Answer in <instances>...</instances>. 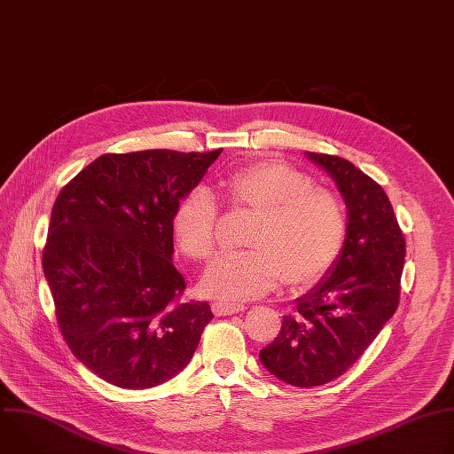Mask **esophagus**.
I'll use <instances>...</instances> for the list:
<instances>
[{
  "label": "esophagus",
  "mask_w": 454,
  "mask_h": 454,
  "mask_svg": "<svg viewBox=\"0 0 454 454\" xmlns=\"http://www.w3.org/2000/svg\"><path fill=\"white\" fill-rule=\"evenodd\" d=\"M246 309L244 303H237V301H228V300H215L212 303V310L215 316H230V314H237L242 312Z\"/></svg>",
  "instance_id": "34e87169"
}]
</instances>
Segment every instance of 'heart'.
Instances as JSON below:
<instances>
[{
    "mask_svg": "<svg viewBox=\"0 0 454 454\" xmlns=\"http://www.w3.org/2000/svg\"><path fill=\"white\" fill-rule=\"evenodd\" d=\"M226 201L256 215L246 247L212 262L200 286L221 300H254L278 287L317 282L336 261L345 240V212L338 196L314 186V179L280 160H262L221 181ZM219 210L212 193L196 186L186 192L172 215L176 246L193 261L215 249Z\"/></svg>",
    "mask_w": 454,
    "mask_h": 454,
    "instance_id": "1",
    "label": "heart"
}]
</instances>
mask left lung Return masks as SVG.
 Returning <instances> with one entry per match:
<instances>
[{
	"label": "left lung",
	"mask_w": 454,
	"mask_h": 454,
	"mask_svg": "<svg viewBox=\"0 0 454 454\" xmlns=\"http://www.w3.org/2000/svg\"><path fill=\"white\" fill-rule=\"evenodd\" d=\"M336 183L348 210L343 247L309 293L296 298L261 363L277 379L321 386L343 375L399 305L406 240L386 192L350 161L305 153Z\"/></svg>",
	"instance_id": "1"
}]
</instances>
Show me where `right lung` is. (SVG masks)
Segmentation results:
<instances>
[{
	"mask_svg": "<svg viewBox=\"0 0 454 454\" xmlns=\"http://www.w3.org/2000/svg\"><path fill=\"white\" fill-rule=\"evenodd\" d=\"M219 154H104L55 200L43 271L59 329L109 384L145 390L172 379L214 317L207 301H179L172 215Z\"/></svg>",
	"mask_w": 454,
	"mask_h": 454,
	"instance_id": "1",
	"label": "right lung"
}]
</instances>
